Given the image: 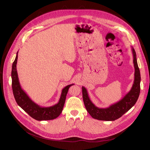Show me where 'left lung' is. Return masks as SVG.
<instances>
[{
  "label": "left lung",
  "mask_w": 150,
  "mask_h": 150,
  "mask_svg": "<svg viewBox=\"0 0 150 150\" xmlns=\"http://www.w3.org/2000/svg\"><path fill=\"white\" fill-rule=\"evenodd\" d=\"M133 63L134 66V80L129 92L117 103L106 108H99L94 105L89 97L87 90L82 87L83 99L86 110L93 119L99 120L114 121L121 117L134 106L139 98L140 91V74L138 67L136 53L132 47Z\"/></svg>",
  "instance_id": "8db88e82"
}]
</instances>
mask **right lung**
<instances>
[{
    "label": "right lung",
    "mask_w": 150,
    "mask_h": 150,
    "mask_svg": "<svg viewBox=\"0 0 150 150\" xmlns=\"http://www.w3.org/2000/svg\"><path fill=\"white\" fill-rule=\"evenodd\" d=\"M18 54V52L13 63L11 71L12 89L16 103L23 111H25L30 117L36 120H49L56 119L62 111L69 88L74 84L67 85L62 89L60 98L57 104L49 107L40 106L31 100L24 91L21 88L16 69Z\"/></svg>",
    "instance_id": "obj_1"
}]
</instances>
